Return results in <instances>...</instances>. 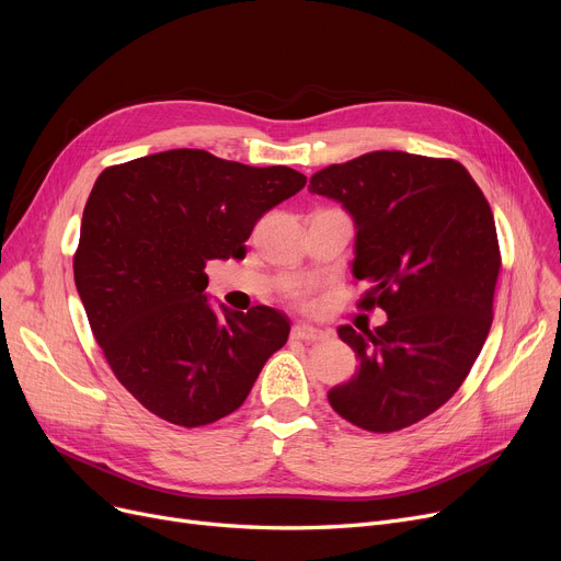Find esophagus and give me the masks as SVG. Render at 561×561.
Segmentation results:
<instances>
[{"label":"esophagus","instance_id":"1","mask_svg":"<svg viewBox=\"0 0 561 561\" xmlns=\"http://www.w3.org/2000/svg\"><path fill=\"white\" fill-rule=\"evenodd\" d=\"M290 334H293V339H300V341H322V339L330 336L328 330L313 328V325H309V322H298Z\"/></svg>","mask_w":561,"mask_h":561}]
</instances>
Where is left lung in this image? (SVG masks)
Segmentation results:
<instances>
[{
    "mask_svg": "<svg viewBox=\"0 0 561 561\" xmlns=\"http://www.w3.org/2000/svg\"><path fill=\"white\" fill-rule=\"evenodd\" d=\"M311 193L355 220L352 275L362 307L389 320L339 328L359 368L328 398L368 432H396L446 404L473 368L493 320L500 250L491 206L453 159L377 150L318 170Z\"/></svg>",
    "mask_w": 561,
    "mask_h": 561,
    "instance_id": "8db88e82",
    "label": "left lung"
}]
</instances>
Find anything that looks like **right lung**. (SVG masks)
Returning a JSON list of instances; mask_svg holds the SVG:
<instances>
[{"mask_svg": "<svg viewBox=\"0 0 561 561\" xmlns=\"http://www.w3.org/2000/svg\"><path fill=\"white\" fill-rule=\"evenodd\" d=\"M286 165L168 150L106 168L85 202L75 284L121 385L159 419L199 427L239 409L290 322L206 296L211 259H243L256 220L302 191Z\"/></svg>", "mask_w": 561, "mask_h": 561, "instance_id": "add662e5", "label": "right lung"}]
</instances>
